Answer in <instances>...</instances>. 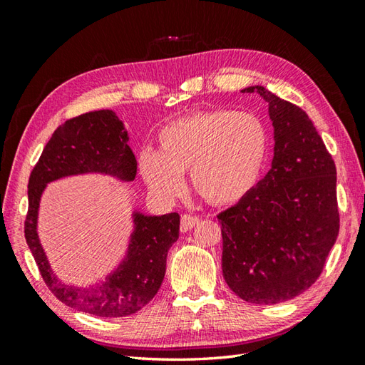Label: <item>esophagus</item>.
I'll return each mask as SVG.
<instances>
[{
  "label": "esophagus",
  "mask_w": 365,
  "mask_h": 365,
  "mask_svg": "<svg viewBox=\"0 0 365 365\" xmlns=\"http://www.w3.org/2000/svg\"><path fill=\"white\" fill-rule=\"evenodd\" d=\"M197 222H199L197 216L183 215L182 220H180V230H182V232H188V230H191L192 227H195Z\"/></svg>",
  "instance_id": "1"
}]
</instances>
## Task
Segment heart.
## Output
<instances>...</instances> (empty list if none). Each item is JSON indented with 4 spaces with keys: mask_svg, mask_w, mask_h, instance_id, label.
<instances>
[{
    "mask_svg": "<svg viewBox=\"0 0 365 365\" xmlns=\"http://www.w3.org/2000/svg\"><path fill=\"white\" fill-rule=\"evenodd\" d=\"M158 150L145 147L138 168L155 195L173 197L191 187L213 205H235L257 187L269 153V131L259 115L215 110L183 115L158 131Z\"/></svg>",
    "mask_w": 365,
    "mask_h": 365,
    "instance_id": "1",
    "label": "heart"
}]
</instances>
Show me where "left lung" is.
Instances as JSON below:
<instances>
[{"label": "left lung", "instance_id": "left-lung-1", "mask_svg": "<svg viewBox=\"0 0 365 365\" xmlns=\"http://www.w3.org/2000/svg\"><path fill=\"white\" fill-rule=\"evenodd\" d=\"M273 123L271 169L242 202L218 215L222 276L252 304H277L306 292L339 235L336 165L309 115L263 86Z\"/></svg>", "mask_w": 365, "mask_h": 365}]
</instances>
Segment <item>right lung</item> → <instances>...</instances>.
<instances>
[{"instance_id": "add662e5", "label": "right lung", "mask_w": 365, "mask_h": 365, "mask_svg": "<svg viewBox=\"0 0 365 365\" xmlns=\"http://www.w3.org/2000/svg\"><path fill=\"white\" fill-rule=\"evenodd\" d=\"M128 139L125 125L114 111L81 114L54 130L28 183L25 237L45 284L68 307L105 319L141 311L157 294L166 273L168 251L178 238L180 216L147 215L135 208L133 232L118 267L94 285H75L61 281L50 265L37 234L38 208L46 185L66 177L100 174L133 182L136 160Z\"/></svg>"}]
</instances>
